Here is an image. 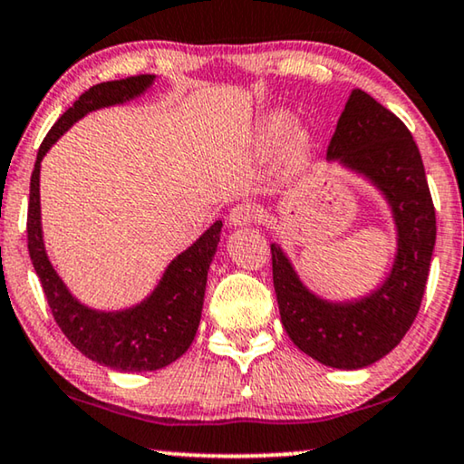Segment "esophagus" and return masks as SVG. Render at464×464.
I'll use <instances>...</instances> for the list:
<instances>
[{"label":"esophagus","mask_w":464,"mask_h":464,"mask_svg":"<svg viewBox=\"0 0 464 464\" xmlns=\"http://www.w3.org/2000/svg\"><path fill=\"white\" fill-rule=\"evenodd\" d=\"M227 221L234 227H245L251 226L253 221H257V209L251 203H238L237 207H232L230 216H227Z\"/></svg>","instance_id":"34e87169"}]
</instances>
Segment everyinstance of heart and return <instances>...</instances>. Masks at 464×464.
Here are the masks:
<instances>
[{
  "label": "heart",
  "instance_id": "heart-1",
  "mask_svg": "<svg viewBox=\"0 0 464 464\" xmlns=\"http://www.w3.org/2000/svg\"><path fill=\"white\" fill-rule=\"evenodd\" d=\"M295 119L288 111L276 109L261 119L259 123V146L261 150L270 152L276 149V146L286 138L287 133L293 130ZM310 149H312V136L305 130H295L292 136L288 137L286 144V163L297 169V167L305 165L307 157H310Z\"/></svg>",
  "mask_w": 464,
  "mask_h": 464
}]
</instances>
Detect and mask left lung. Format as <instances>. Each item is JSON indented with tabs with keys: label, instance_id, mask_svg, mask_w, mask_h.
Returning a JSON list of instances; mask_svg holds the SVG:
<instances>
[{
	"label": "left lung",
	"instance_id": "left-lung-1",
	"mask_svg": "<svg viewBox=\"0 0 464 464\" xmlns=\"http://www.w3.org/2000/svg\"><path fill=\"white\" fill-rule=\"evenodd\" d=\"M326 159L362 173L385 194L398 227L392 274L364 299L331 304L307 291L286 255L272 245L274 291L282 326L301 352L355 371L392 352L419 314L438 232L435 207L412 133L366 92L349 96Z\"/></svg>",
	"mask_w": 464,
	"mask_h": 464
}]
</instances>
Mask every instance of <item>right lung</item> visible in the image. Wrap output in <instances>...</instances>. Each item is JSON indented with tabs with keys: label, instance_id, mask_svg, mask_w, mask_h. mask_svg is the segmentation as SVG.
Segmentation results:
<instances>
[{
	"label": "right lung",
	"instance_id": "1",
	"mask_svg": "<svg viewBox=\"0 0 464 464\" xmlns=\"http://www.w3.org/2000/svg\"><path fill=\"white\" fill-rule=\"evenodd\" d=\"M154 75H136L106 82L83 92L75 104L52 125L39 146L31 173L26 245L42 282L45 301L60 331L87 358L121 372L157 371L182 355L197 334L203 312L207 270L219 243L221 221L167 266L159 286L142 304L123 312H96L79 304L53 272L45 255L39 213V167L50 146L87 112L127 102L150 87Z\"/></svg>",
	"mask_w": 464,
	"mask_h": 464
}]
</instances>
